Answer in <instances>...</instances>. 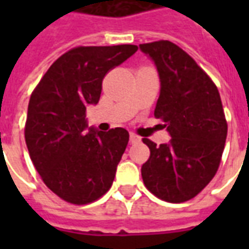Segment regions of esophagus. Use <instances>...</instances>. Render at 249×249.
<instances>
[{"instance_id":"34e87169","label":"esophagus","mask_w":249,"mask_h":249,"mask_svg":"<svg viewBox=\"0 0 249 249\" xmlns=\"http://www.w3.org/2000/svg\"><path fill=\"white\" fill-rule=\"evenodd\" d=\"M129 141L132 142V144H135V142H139V141H141V139L137 135H135V133H130Z\"/></svg>"}]
</instances>
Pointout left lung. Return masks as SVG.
Listing matches in <instances>:
<instances>
[{
  "label": "left lung",
  "instance_id": "1",
  "mask_svg": "<svg viewBox=\"0 0 249 249\" xmlns=\"http://www.w3.org/2000/svg\"><path fill=\"white\" fill-rule=\"evenodd\" d=\"M160 76L155 117L165 123L168 144L142 139L151 156L141 167L146 189L168 203H184L207 187L219 169L227 139L220 93L192 57L171 41L141 44Z\"/></svg>",
  "mask_w": 249,
  "mask_h": 249
}]
</instances>
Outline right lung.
Instances as JSON below:
<instances>
[{
    "label": "right lung",
    "mask_w": 249,
    "mask_h": 249,
    "mask_svg": "<svg viewBox=\"0 0 249 249\" xmlns=\"http://www.w3.org/2000/svg\"><path fill=\"white\" fill-rule=\"evenodd\" d=\"M136 51V45L73 48L52 64L30 96L29 156L46 187L68 203H93L112 187L129 133L124 128L85 133L87 107L98 103L105 74Z\"/></svg>",
    "instance_id": "right-lung-1"
}]
</instances>
